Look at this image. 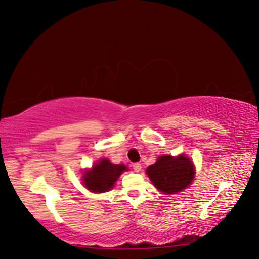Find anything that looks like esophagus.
<instances>
[{"instance_id":"obj_1","label":"esophagus","mask_w":259,"mask_h":259,"mask_svg":"<svg viewBox=\"0 0 259 259\" xmlns=\"http://www.w3.org/2000/svg\"><path fill=\"white\" fill-rule=\"evenodd\" d=\"M133 168H134V171H135V172H141L142 166H141V164L136 163V164H134V165H133Z\"/></svg>"}]
</instances>
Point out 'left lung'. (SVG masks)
I'll list each match as a JSON object with an SVG mask.
<instances>
[{"mask_svg":"<svg viewBox=\"0 0 259 259\" xmlns=\"http://www.w3.org/2000/svg\"><path fill=\"white\" fill-rule=\"evenodd\" d=\"M153 186L163 194H177L190 186L194 179L193 161L185 154L173 157L163 154L156 163L146 168Z\"/></svg>","mask_w":259,"mask_h":259,"instance_id":"left-lung-1","label":"left lung"}]
</instances>
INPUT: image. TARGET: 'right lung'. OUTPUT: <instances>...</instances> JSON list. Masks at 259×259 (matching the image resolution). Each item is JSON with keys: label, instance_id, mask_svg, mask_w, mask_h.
I'll return each instance as SVG.
<instances>
[{"label": "right lung", "instance_id": "right-lung-1", "mask_svg": "<svg viewBox=\"0 0 259 259\" xmlns=\"http://www.w3.org/2000/svg\"><path fill=\"white\" fill-rule=\"evenodd\" d=\"M128 171L125 165L111 164L109 159L103 158L91 169L83 172L82 184L93 193H105L114 187L119 176Z\"/></svg>", "mask_w": 259, "mask_h": 259}]
</instances>
